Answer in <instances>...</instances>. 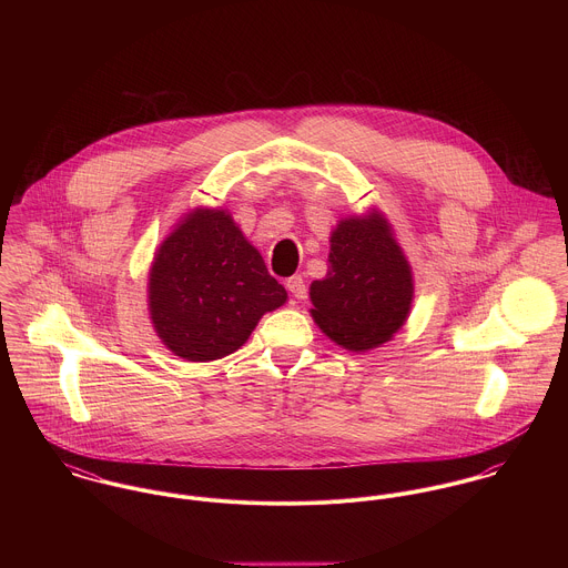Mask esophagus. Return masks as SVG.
Returning a JSON list of instances; mask_svg holds the SVG:
<instances>
[{
    "mask_svg": "<svg viewBox=\"0 0 568 568\" xmlns=\"http://www.w3.org/2000/svg\"><path fill=\"white\" fill-rule=\"evenodd\" d=\"M286 288H288V293H291L293 297H297V300H306V295H308V286H306V282H304L302 275L288 277V280H286Z\"/></svg>",
    "mask_w": 568,
    "mask_h": 568,
    "instance_id": "obj_1",
    "label": "esophagus"
}]
</instances>
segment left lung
Returning <instances> with one entry per match:
<instances>
[{
	"mask_svg": "<svg viewBox=\"0 0 568 568\" xmlns=\"http://www.w3.org/2000/svg\"><path fill=\"white\" fill-rule=\"evenodd\" d=\"M327 275L313 282V317L347 349H372L405 324L413 280L408 262L378 214L345 219L332 232Z\"/></svg>",
	"mask_w": 568,
	"mask_h": 568,
	"instance_id": "obj_1",
	"label": "left lung"
}]
</instances>
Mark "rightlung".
Returning <instances> with one entry per match:
<instances>
[{
    "mask_svg": "<svg viewBox=\"0 0 568 568\" xmlns=\"http://www.w3.org/2000/svg\"><path fill=\"white\" fill-rule=\"evenodd\" d=\"M149 302L163 343L207 363L236 352L260 317L286 302V291L230 214L196 210L160 246Z\"/></svg>",
    "mask_w": 568,
    "mask_h": 568,
    "instance_id": "obj_1",
    "label": "right lung"
}]
</instances>
